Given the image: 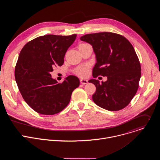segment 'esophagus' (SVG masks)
<instances>
[{
  "label": "esophagus",
  "instance_id": "34e87169",
  "mask_svg": "<svg viewBox=\"0 0 160 160\" xmlns=\"http://www.w3.org/2000/svg\"><path fill=\"white\" fill-rule=\"evenodd\" d=\"M88 82V80L87 79H80V83L82 84H87Z\"/></svg>",
  "mask_w": 160,
  "mask_h": 160
}]
</instances>
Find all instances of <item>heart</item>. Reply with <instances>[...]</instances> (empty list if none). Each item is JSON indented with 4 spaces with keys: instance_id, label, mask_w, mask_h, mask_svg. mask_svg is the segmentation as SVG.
Masks as SVG:
<instances>
[{
    "instance_id": "1",
    "label": "heart",
    "mask_w": 160,
    "mask_h": 160,
    "mask_svg": "<svg viewBox=\"0 0 160 160\" xmlns=\"http://www.w3.org/2000/svg\"><path fill=\"white\" fill-rule=\"evenodd\" d=\"M88 45V44L85 43H80L79 45L78 48L85 46V45ZM89 68H90V65L88 64H83V65L77 66V68H75L73 72H74V73L76 74L77 75L81 77H85L88 75Z\"/></svg>"
}]
</instances>
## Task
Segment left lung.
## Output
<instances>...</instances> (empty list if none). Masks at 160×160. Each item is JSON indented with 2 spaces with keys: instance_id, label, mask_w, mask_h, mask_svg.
Masks as SVG:
<instances>
[{
  "instance_id": "obj_1",
  "label": "left lung",
  "mask_w": 160,
  "mask_h": 160,
  "mask_svg": "<svg viewBox=\"0 0 160 160\" xmlns=\"http://www.w3.org/2000/svg\"><path fill=\"white\" fill-rule=\"evenodd\" d=\"M80 40L92 45L97 62L92 76L107 77L106 82L91 79L95 85L94 102L108 111L125 108L135 96L141 75V64L132 45L123 36L111 32L87 34Z\"/></svg>"
}]
</instances>
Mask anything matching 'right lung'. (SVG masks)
Masks as SVG:
<instances>
[{
  "instance_id": "right-lung-1",
  "label": "right lung",
  "mask_w": 160,
  "mask_h": 160,
  "mask_svg": "<svg viewBox=\"0 0 160 160\" xmlns=\"http://www.w3.org/2000/svg\"><path fill=\"white\" fill-rule=\"evenodd\" d=\"M76 37V34L40 36L27 43L19 53L14 71L19 90L28 105L42 115H53L62 111L80 85L75 76L58 83L50 74L54 67L63 64L65 54Z\"/></svg>"
}]
</instances>
